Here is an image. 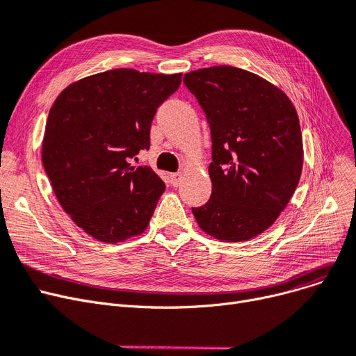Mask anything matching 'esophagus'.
<instances>
[{
	"instance_id": "obj_1",
	"label": "esophagus",
	"mask_w": 356,
	"mask_h": 356,
	"mask_svg": "<svg viewBox=\"0 0 356 356\" xmlns=\"http://www.w3.org/2000/svg\"><path fill=\"white\" fill-rule=\"evenodd\" d=\"M170 179H172V184L175 188H179L181 183V175L180 173H172L170 175Z\"/></svg>"
}]
</instances>
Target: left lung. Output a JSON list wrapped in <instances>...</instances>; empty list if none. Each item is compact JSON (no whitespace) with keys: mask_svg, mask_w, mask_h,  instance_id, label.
Returning <instances> with one entry per match:
<instances>
[{"mask_svg":"<svg viewBox=\"0 0 356 356\" xmlns=\"http://www.w3.org/2000/svg\"><path fill=\"white\" fill-rule=\"evenodd\" d=\"M207 115L212 140L211 199L193 208L200 229L238 243L264 233L286 208L302 170V135L285 92L241 68L184 74Z\"/></svg>","mask_w":356,"mask_h":356,"instance_id":"left-lung-1","label":"left lung"}]
</instances>
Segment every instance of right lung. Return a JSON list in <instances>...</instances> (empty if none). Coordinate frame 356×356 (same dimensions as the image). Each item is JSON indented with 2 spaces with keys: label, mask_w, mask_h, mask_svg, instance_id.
I'll use <instances>...</instances> for the list:
<instances>
[{
  "label": "right lung",
  "mask_w": 356,
  "mask_h": 356,
  "mask_svg": "<svg viewBox=\"0 0 356 356\" xmlns=\"http://www.w3.org/2000/svg\"><path fill=\"white\" fill-rule=\"evenodd\" d=\"M180 81V72L118 68L71 83L55 99L42 163L58 202L88 236L119 243L148 227L165 184L129 159L149 148L154 115Z\"/></svg>",
  "instance_id": "1"
}]
</instances>
